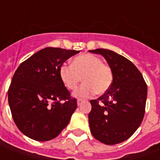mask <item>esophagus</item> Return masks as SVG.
<instances>
[{
	"label": "esophagus",
	"instance_id": "34e87169",
	"mask_svg": "<svg viewBox=\"0 0 160 160\" xmlns=\"http://www.w3.org/2000/svg\"><path fill=\"white\" fill-rule=\"evenodd\" d=\"M82 102H83V100H82V99H80V98H78V99H77V104H78V105H80Z\"/></svg>",
	"mask_w": 160,
	"mask_h": 160
}]
</instances>
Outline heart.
<instances>
[{
  "label": "heart",
  "mask_w": 160,
  "mask_h": 160,
  "mask_svg": "<svg viewBox=\"0 0 160 160\" xmlns=\"http://www.w3.org/2000/svg\"><path fill=\"white\" fill-rule=\"evenodd\" d=\"M60 78L64 86L69 89H76L81 80L84 83L73 95L78 98H88L95 92L105 93L113 82V72L111 67L103 63L98 56L92 54H81L72 60V64H62L59 69Z\"/></svg>",
  "instance_id": "1"
}]
</instances>
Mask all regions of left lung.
I'll return each instance as SVG.
<instances>
[{"mask_svg": "<svg viewBox=\"0 0 160 160\" xmlns=\"http://www.w3.org/2000/svg\"><path fill=\"white\" fill-rule=\"evenodd\" d=\"M89 51L104 56L113 72L110 89L90 102L91 133L104 144H118L131 137L141 125L148 86L137 68L124 56L106 49Z\"/></svg>", "mask_w": 160, "mask_h": 160, "instance_id": "1", "label": "left lung"}]
</instances>
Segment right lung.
I'll list each match as a JSON object with an SVG mask.
<instances>
[{
	"label": "right lung",
	"instance_id": "add662e5",
	"mask_svg": "<svg viewBox=\"0 0 160 160\" xmlns=\"http://www.w3.org/2000/svg\"><path fill=\"white\" fill-rule=\"evenodd\" d=\"M80 50L47 47L23 62L13 74L8 104L16 126L27 137L52 140L77 108L60 78V67Z\"/></svg>",
	"mask_w": 160,
	"mask_h": 160
}]
</instances>
